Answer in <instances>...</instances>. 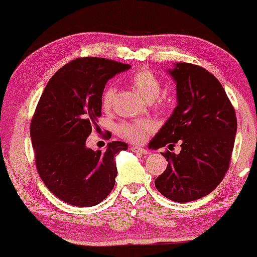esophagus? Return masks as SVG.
Segmentation results:
<instances>
[{
	"instance_id": "obj_1",
	"label": "esophagus",
	"mask_w": 257,
	"mask_h": 257,
	"mask_svg": "<svg viewBox=\"0 0 257 257\" xmlns=\"http://www.w3.org/2000/svg\"><path fill=\"white\" fill-rule=\"evenodd\" d=\"M131 149V151H133V152L136 153H140V154H149V151L145 150V149H142V147H138V146H131L130 147Z\"/></svg>"
}]
</instances>
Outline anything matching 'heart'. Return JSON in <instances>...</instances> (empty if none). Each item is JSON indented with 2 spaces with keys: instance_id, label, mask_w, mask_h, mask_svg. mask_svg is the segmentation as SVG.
Segmentation results:
<instances>
[{
  "instance_id": "obj_1",
  "label": "heart",
  "mask_w": 257,
  "mask_h": 257,
  "mask_svg": "<svg viewBox=\"0 0 257 257\" xmlns=\"http://www.w3.org/2000/svg\"><path fill=\"white\" fill-rule=\"evenodd\" d=\"M131 83L144 99L147 101L156 100L161 93V82L153 72L149 70H142L131 77ZM115 97V87L107 86L101 96V106L104 110H110ZM153 125L149 120L124 121L119 124L118 130L121 137L132 143H142L145 133L152 130Z\"/></svg>"
}]
</instances>
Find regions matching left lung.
Instances as JSON below:
<instances>
[{"instance_id": "left-lung-1", "label": "left lung", "mask_w": 257, "mask_h": 257, "mask_svg": "<svg viewBox=\"0 0 257 257\" xmlns=\"http://www.w3.org/2000/svg\"><path fill=\"white\" fill-rule=\"evenodd\" d=\"M177 106L151 140L154 149L179 143V154L163 153L166 171L154 181L165 198L189 202L209 194L229 167L237 121L221 83L201 66L174 63Z\"/></svg>"}]
</instances>
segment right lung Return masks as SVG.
<instances>
[{"label": "right lung", "instance_id": "add662e5", "mask_svg": "<svg viewBox=\"0 0 257 257\" xmlns=\"http://www.w3.org/2000/svg\"><path fill=\"white\" fill-rule=\"evenodd\" d=\"M131 65L106 58L73 59L52 76L38 101L30 125L38 174L52 194L69 205L92 207L115 184V157L127 150L122 142L105 151L86 147L101 115L105 85Z\"/></svg>", "mask_w": 257, "mask_h": 257}]
</instances>
